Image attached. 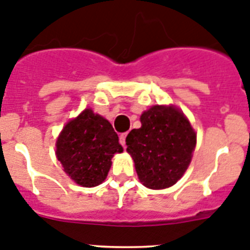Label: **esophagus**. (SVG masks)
Masks as SVG:
<instances>
[{
	"instance_id": "obj_1",
	"label": "esophagus",
	"mask_w": 250,
	"mask_h": 250,
	"mask_svg": "<svg viewBox=\"0 0 250 250\" xmlns=\"http://www.w3.org/2000/svg\"><path fill=\"white\" fill-rule=\"evenodd\" d=\"M127 132H125V133H122L120 136V143L122 146H125V138H127Z\"/></svg>"
}]
</instances>
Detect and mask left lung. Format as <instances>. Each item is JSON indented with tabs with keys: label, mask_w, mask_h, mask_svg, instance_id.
<instances>
[{
	"label": "left lung",
	"mask_w": 250,
	"mask_h": 250,
	"mask_svg": "<svg viewBox=\"0 0 250 250\" xmlns=\"http://www.w3.org/2000/svg\"><path fill=\"white\" fill-rule=\"evenodd\" d=\"M141 123L125 138L139 181L150 189L169 188L189 166L197 133L174 105H153L142 113Z\"/></svg>",
	"instance_id": "left-lung-1"
}]
</instances>
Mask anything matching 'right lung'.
Returning <instances> with one entry per match:
<instances>
[{"label":"right lung","mask_w":250,"mask_h":250,"mask_svg":"<svg viewBox=\"0 0 250 250\" xmlns=\"http://www.w3.org/2000/svg\"><path fill=\"white\" fill-rule=\"evenodd\" d=\"M122 152L111 123L91 108L69 121L56 142V156L66 174L88 188L107 178L112 157Z\"/></svg>","instance_id":"add662e5"}]
</instances>
